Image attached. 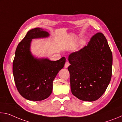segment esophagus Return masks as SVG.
<instances>
[{"instance_id": "esophagus-1", "label": "esophagus", "mask_w": 122, "mask_h": 122, "mask_svg": "<svg viewBox=\"0 0 122 122\" xmlns=\"http://www.w3.org/2000/svg\"><path fill=\"white\" fill-rule=\"evenodd\" d=\"M70 65V63L68 62L67 61L65 63V67L66 68H67L68 67V66Z\"/></svg>"}]
</instances>
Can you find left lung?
I'll use <instances>...</instances> for the list:
<instances>
[{"label": "left lung", "mask_w": 122, "mask_h": 122, "mask_svg": "<svg viewBox=\"0 0 122 122\" xmlns=\"http://www.w3.org/2000/svg\"><path fill=\"white\" fill-rule=\"evenodd\" d=\"M70 74L72 94L82 101H96L106 92L112 75V54L106 37L97 33L87 46L71 54Z\"/></svg>", "instance_id": "left-lung-1"}]
</instances>
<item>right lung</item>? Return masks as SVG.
Masks as SVG:
<instances>
[{
	"mask_svg": "<svg viewBox=\"0 0 122 122\" xmlns=\"http://www.w3.org/2000/svg\"><path fill=\"white\" fill-rule=\"evenodd\" d=\"M49 36L42 28L32 29L16 47L13 62L14 82L20 94L28 100L38 101L48 98L52 92L53 80L66 62L65 57L55 61L32 55V39Z\"/></svg>",
	"mask_w": 122,
	"mask_h": 122,
	"instance_id": "add662e5",
	"label": "right lung"
}]
</instances>
